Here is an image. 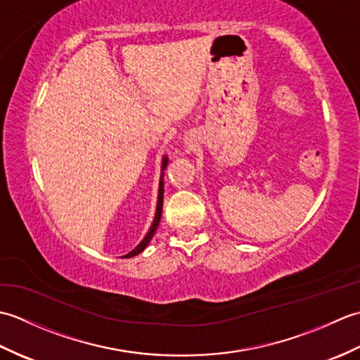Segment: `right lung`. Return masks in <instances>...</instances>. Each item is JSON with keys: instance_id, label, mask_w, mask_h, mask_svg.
<instances>
[{"instance_id": "add662e5", "label": "right lung", "mask_w": 360, "mask_h": 360, "mask_svg": "<svg viewBox=\"0 0 360 360\" xmlns=\"http://www.w3.org/2000/svg\"><path fill=\"white\" fill-rule=\"evenodd\" d=\"M167 164H168V159H167V156H164L162 167H160V170H162V173H160V179H159V195H158L156 215H155V219H153V224L150 227V231H148L147 235H145V238L139 244H137V246L131 252H128L127 255H124V258H131V257H134L137 254H141V252L148 246V243L151 241L153 235H155V232H156V229L159 226V221H160V215H162V202H164V181L162 179H164V170H165Z\"/></svg>"}]
</instances>
